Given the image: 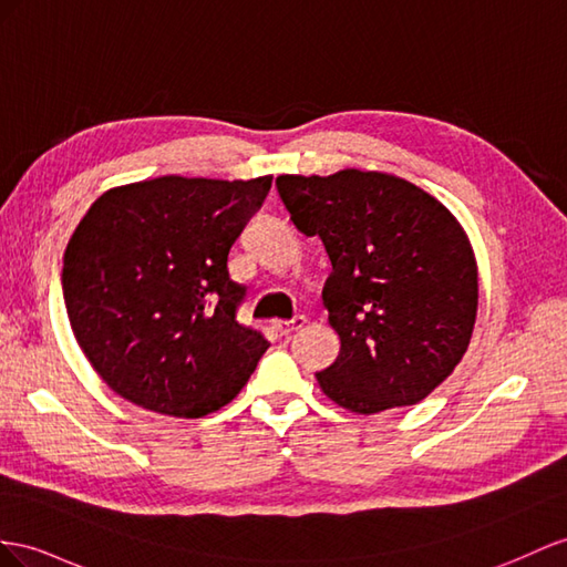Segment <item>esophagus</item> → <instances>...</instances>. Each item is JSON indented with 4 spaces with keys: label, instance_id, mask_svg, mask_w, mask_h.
<instances>
[{
    "label": "esophagus",
    "instance_id": "34e87169",
    "mask_svg": "<svg viewBox=\"0 0 567 567\" xmlns=\"http://www.w3.org/2000/svg\"><path fill=\"white\" fill-rule=\"evenodd\" d=\"M303 326H307V316H295L292 321H280L278 330H280V336H292V332L301 330Z\"/></svg>",
    "mask_w": 567,
    "mask_h": 567
}]
</instances>
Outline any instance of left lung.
Listing matches in <instances>:
<instances>
[{
	"label": "left lung",
	"instance_id": "left-lung-1",
	"mask_svg": "<svg viewBox=\"0 0 567 567\" xmlns=\"http://www.w3.org/2000/svg\"><path fill=\"white\" fill-rule=\"evenodd\" d=\"M275 186L332 266L323 303L340 354L316 373L318 385L357 414L424 400L467 352L476 318V264L455 217L381 172L282 174Z\"/></svg>",
	"mask_w": 567,
	"mask_h": 567
}]
</instances>
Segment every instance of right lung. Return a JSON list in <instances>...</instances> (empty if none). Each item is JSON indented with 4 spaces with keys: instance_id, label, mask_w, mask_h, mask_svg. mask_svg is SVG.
I'll list each match as a JSON object with an SVG mask.
<instances>
[{
    "instance_id": "right-lung-1",
    "label": "right lung",
    "mask_w": 567,
    "mask_h": 567,
    "mask_svg": "<svg viewBox=\"0 0 567 567\" xmlns=\"http://www.w3.org/2000/svg\"><path fill=\"white\" fill-rule=\"evenodd\" d=\"M272 177H157L100 196L71 235V330L114 393L167 416L225 408L270 342L237 321L246 287L227 258Z\"/></svg>"
}]
</instances>
